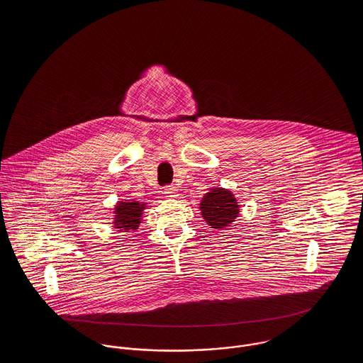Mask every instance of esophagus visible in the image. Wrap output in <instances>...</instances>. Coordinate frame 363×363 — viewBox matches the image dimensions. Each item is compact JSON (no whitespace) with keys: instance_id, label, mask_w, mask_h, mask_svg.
I'll return each mask as SVG.
<instances>
[{"instance_id":"esophagus-1","label":"esophagus","mask_w":363,"mask_h":363,"mask_svg":"<svg viewBox=\"0 0 363 363\" xmlns=\"http://www.w3.org/2000/svg\"><path fill=\"white\" fill-rule=\"evenodd\" d=\"M163 194H164L167 199H176V197H177V187H174V186H167V187H164Z\"/></svg>"}]
</instances>
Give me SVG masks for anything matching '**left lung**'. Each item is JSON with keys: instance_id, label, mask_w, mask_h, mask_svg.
<instances>
[{"instance_id": "8db88e82", "label": "left lung", "mask_w": 363, "mask_h": 363, "mask_svg": "<svg viewBox=\"0 0 363 363\" xmlns=\"http://www.w3.org/2000/svg\"><path fill=\"white\" fill-rule=\"evenodd\" d=\"M200 211L209 228L222 230L236 220L240 213V206L230 190L213 187L201 199Z\"/></svg>"}]
</instances>
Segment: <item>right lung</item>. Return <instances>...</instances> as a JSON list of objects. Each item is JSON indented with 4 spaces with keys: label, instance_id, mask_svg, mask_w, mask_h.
I'll list each match as a JSON object with an SVG mask.
<instances>
[{
    "label": "right lung",
    "instance_id": "add662e5",
    "mask_svg": "<svg viewBox=\"0 0 363 363\" xmlns=\"http://www.w3.org/2000/svg\"><path fill=\"white\" fill-rule=\"evenodd\" d=\"M147 207V203L134 200L117 201L113 207V228L118 232L137 230L143 222V213Z\"/></svg>",
    "mask_w": 363,
    "mask_h": 363
}]
</instances>
